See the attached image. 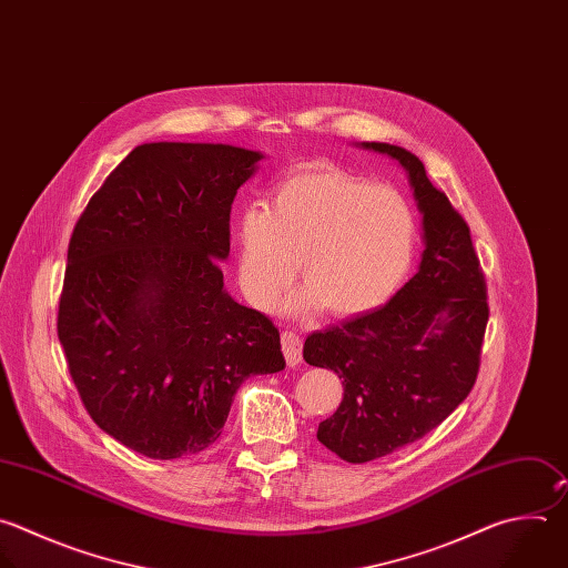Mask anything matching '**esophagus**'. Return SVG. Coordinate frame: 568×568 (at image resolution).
Masks as SVG:
<instances>
[{"instance_id": "obj_1", "label": "esophagus", "mask_w": 568, "mask_h": 568, "mask_svg": "<svg viewBox=\"0 0 568 568\" xmlns=\"http://www.w3.org/2000/svg\"><path fill=\"white\" fill-rule=\"evenodd\" d=\"M281 343H283V352H285V361H287V365H298L301 363V358H303V341H301V336L296 334V332H292V329H285L283 334H281Z\"/></svg>"}]
</instances>
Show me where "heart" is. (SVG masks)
Here are the masks:
<instances>
[{"instance_id":"b5f03b06","label":"heart","mask_w":568,"mask_h":568,"mask_svg":"<svg viewBox=\"0 0 568 568\" xmlns=\"http://www.w3.org/2000/svg\"><path fill=\"white\" fill-rule=\"evenodd\" d=\"M417 245V219L404 194L329 162H305L272 189L270 205L236 221L239 285L270 310L296 274L305 285L285 303L345 318L386 303L404 283Z\"/></svg>"}]
</instances>
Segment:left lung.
Wrapping results in <instances>:
<instances>
[{
    "instance_id": "obj_1",
    "label": "left lung",
    "mask_w": 568,
    "mask_h": 568,
    "mask_svg": "<svg viewBox=\"0 0 568 568\" xmlns=\"http://www.w3.org/2000/svg\"><path fill=\"white\" fill-rule=\"evenodd\" d=\"M408 171L424 243L419 272L382 307L312 332L303 358L343 379L316 439L349 464L390 455L437 428L473 390L488 323L486 278L470 227L424 162L388 142H363Z\"/></svg>"
}]
</instances>
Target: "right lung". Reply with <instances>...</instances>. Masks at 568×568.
Segmentation results:
<instances>
[{
  "mask_svg": "<svg viewBox=\"0 0 568 568\" xmlns=\"http://www.w3.org/2000/svg\"><path fill=\"white\" fill-rule=\"evenodd\" d=\"M261 158L140 144L75 223L58 338L91 419L144 457L210 448L243 382L285 367L272 318L223 290L232 203Z\"/></svg>",
  "mask_w": 568,
  "mask_h": 568,
  "instance_id": "1",
  "label": "right lung"
}]
</instances>
